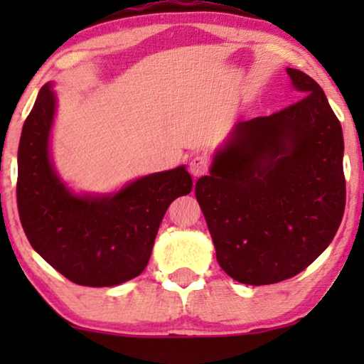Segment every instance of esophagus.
<instances>
[{"label": "esophagus", "mask_w": 364, "mask_h": 364, "mask_svg": "<svg viewBox=\"0 0 364 364\" xmlns=\"http://www.w3.org/2000/svg\"><path fill=\"white\" fill-rule=\"evenodd\" d=\"M188 171L193 177H200L208 171V159L202 154H197L191 159V164H188Z\"/></svg>", "instance_id": "34e87169"}]
</instances>
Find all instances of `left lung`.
I'll return each instance as SVG.
<instances>
[{
    "label": "left lung",
    "instance_id": "left-lung-1",
    "mask_svg": "<svg viewBox=\"0 0 364 364\" xmlns=\"http://www.w3.org/2000/svg\"><path fill=\"white\" fill-rule=\"evenodd\" d=\"M287 74L300 101L237 122L196 183L218 265L245 285L305 270L345 212L341 124L315 79L293 68Z\"/></svg>",
    "mask_w": 364,
    "mask_h": 364
}]
</instances>
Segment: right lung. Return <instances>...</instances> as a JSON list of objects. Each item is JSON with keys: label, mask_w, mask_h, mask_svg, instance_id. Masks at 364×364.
<instances>
[{"label": "right lung", "mask_w": 364, "mask_h": 364, "mask_svg": "<svg viewBox=\"0 0 364 364\" xmlns=\"http://www.w3.org/2000/svg\"><path fill=\"white\" fill-rule=\"evenodd\" d=\"M58 97L41 87L18 149V210L29 243L77 285L116 287L141 275L167 208L192 191L186 166L149 173L111 193H77L51 157Z\"/></svg>", "instance_id": "right-lung-1"}]
</instances>
